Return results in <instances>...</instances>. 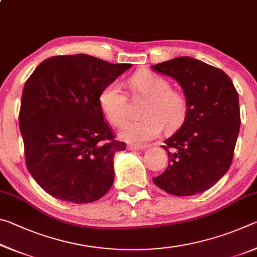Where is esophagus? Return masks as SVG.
Listing matches in <instances>:
<instances>
[{
    "mask_svg": "<svg viewBox=\"0 0 257 257\" xmlns=\"http://www.w3.org/2000/svg\"><path fill=\"white\" fill-rule=\"evenodd\" d=\"M143 149H145L144 145H136V144H129L128 145V150H132V151H141Z\"/></svg>",
    "mask_w": 257,
    "mask_h": 257,
    "instance_id": "obj_1",
    "label": "esophagus"
}]
</instances>
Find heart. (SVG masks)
I'll list each match as a JSON object with an SVG mask.
<instances>
[{
  "instance_id": "heart-1",
  "label": "heart",
  "mask_w": 257,
  "mask_h": 257,
  "mask_svg": "<svg viewBox=\"0 0 257 257\" xmlns=\"http://www.w3.org/2000/svg\"><path fill=\"white\" fill-rule=\"evenodd\" d=\"M133 92L149 103L143 111L144 120L128 121L121 130V137L125 141L137 143L154 139L164 129L173 132L184 123L188 112L186 95L175 88L167 78L150 71H139L128 79ZM99 106L108 121L120 127L127 119L128 101L118 82L107 84L99 94Z\"/></svg>"
}]
</instances>
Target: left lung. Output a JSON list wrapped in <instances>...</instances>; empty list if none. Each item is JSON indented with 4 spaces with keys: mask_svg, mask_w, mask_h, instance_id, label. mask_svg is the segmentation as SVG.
Here are the masks:
<instances>
[{
    "mask_svg": "<svg viewBox=\"0 0 257 257\" xmlns=\"http://www.w3.org/2000/svg\"><path fill=\"white\" fill-rule=\"evenodd\" d=\"M152 67L175 78L188 103L182 127L164 142L168 168L153 182L176 196L202 193L231 165L240 127L238 93L224 71L189 56Z\"/></svg>",
    "mask_w": 257,
    "mask_h": 257,
    "instance_id": "left-lung-1",
    "label": "left lung"
}]
</instances>
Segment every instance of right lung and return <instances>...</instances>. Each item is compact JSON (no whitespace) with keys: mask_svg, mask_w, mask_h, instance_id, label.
<instances>
[{"mask_svg":"<svg viewBox=\"0 0 257 257\" xmlns=\"http://www.w3.org/2000/svg\"><path fill=\"white\" fill-rule=\"evenodd\" d=\"M130 67L87 54L56 55L26 81L19 111L26 167L51 196L84 204L110 190L113 155L125 143L115 139L98 98Z\"/></svg>","mask_w":257,"mask_h":257,"instance_id":"1","label":"right lung"}]
</instances>
